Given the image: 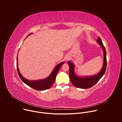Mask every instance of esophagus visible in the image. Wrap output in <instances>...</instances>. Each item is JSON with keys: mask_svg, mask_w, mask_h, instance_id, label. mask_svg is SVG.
<instances>
[{"mask_svg": "<svg viewBox=\"0 0 122 122\" xmlns=\"http://www.w3.org/2000/svg\"><path fill=\"white\" fill-rule=\"evenodd\" d=\"M69 59H70V56H66L65 57H64V60L66 62Z\"/></svg>", "mask_w": 122, "mask_h": 122, "instance_id": "obj_1", "label": "esophagus"}]
</instances>
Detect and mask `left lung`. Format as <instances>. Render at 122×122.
<instances>
[{
    "label": "left lung",
    "mask_w": 122,
    "mask_h": 122,
    "mask_svg": "<svg viewBox=\"0 0 122 122\" xmlns=\"http://www.w3.org/2000/svg\"><path fill=\"white\" fill-rule=\"evenodd\" d=\"M97 42L102 48L104 53V61L101 70L97 74L92 76H86L84 77H79L77 76L74 72V64L70 61H68L67 64L69 65V75L70 80L74 86L76 87L87 89L91 88L95 85L102 78L105 72L107 67V58L106 51L101 39L98 37L97 40Z\"/></svg>",
    "instance_id": "8db88e82"
}]
</instances>
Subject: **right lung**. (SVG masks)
Masks as SVG:
<instances>
[{
  "instance_id": "obj_1",
  "label": "right lung",
  "mask_w": 122,
  "mask_h": 122,
  "mask_svg": "<svg viewBox=\"0 0 122 122\" xmlns=\"http://www.w3.org/2000/svg\"><path fill=\"white\" fill-rule=\"evenodd\" d=\"M31 34H29L27 36H29ZM26 37V38H27ZM25 38V39H26ZM18 58L17 57V72H18V75L22 80V81L25 83L26 85L29 86L30 87L37 90H45L48 89H49L53 85L55 80L56 78L57 75V74L59 70L60 67L64 64V62H62L59 64H58L54 68L53 71H52L51 75L48 77L47 78L40 80H37V81H29L26 79H25L24 77L22 76L21 73H20L19 69L18 68Z\"/></svg>"
}]
</instances>
